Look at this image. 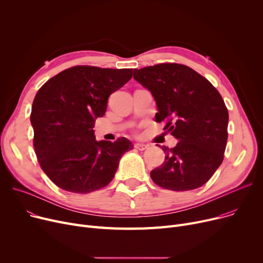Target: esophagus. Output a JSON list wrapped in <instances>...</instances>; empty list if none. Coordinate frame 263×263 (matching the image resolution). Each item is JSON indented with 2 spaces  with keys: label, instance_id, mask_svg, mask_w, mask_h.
<instances>
[{
  "label": "esophagus",
  "instance_id": "34e87169",
  "mask_svg": "<svg viewBox=\"0 0 263 263\" xmlns=\"http://www.w3.org/2000/svg\"><path fill=\"white\" fill-rule=\"evenodd\" d=\"M134 147H135L137 150L143 151V150H145V149L148 148V145H145V144H142V143H137V144L134 145Z\"/></svg>",
  "mask_w": 263,
  "mask_h": 263
}]
</instances>
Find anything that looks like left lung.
<instances>
[{"instance_id": "obj_1", "label": "left lung", "mask_w": 263, "mask_h": 263, "mask_svg": "<svg viewBox=\"0 0 263 263\" xmlns=\"http://www.w3.org/2000/svg\"><path fill=\"white\" fill-rule=\"evenodd\" d=\"M133 78L155 98L156 121L166 120L168 132L179 141L162 146L165 161L151 171L154 182L172 191L203 185L224 159L228 139V110L211 83L180 64H159L134 69Z\"/></svg>"}]
</instances>
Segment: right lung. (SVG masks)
<instances>
[{
    "label": "right lung",
    "instance_id": "right-lung-1",
    "mask_svg": "<svg viewBox=\"0 0 263 263\" xmlns=\"http://www.w3.org/2000/svg\"><path fill=\"white\" fill-rule=\"evenodd\" d=\"M133 69L74 66L51 78L32 105L34 149L41 168L59 187L86 194L113 180L121 157L133 149L120 137L96 141L93 126L107 99L132 78Z\"/></svg>",
    "mask_w": 263,
    "mask_h": 263
}]
</instances>
